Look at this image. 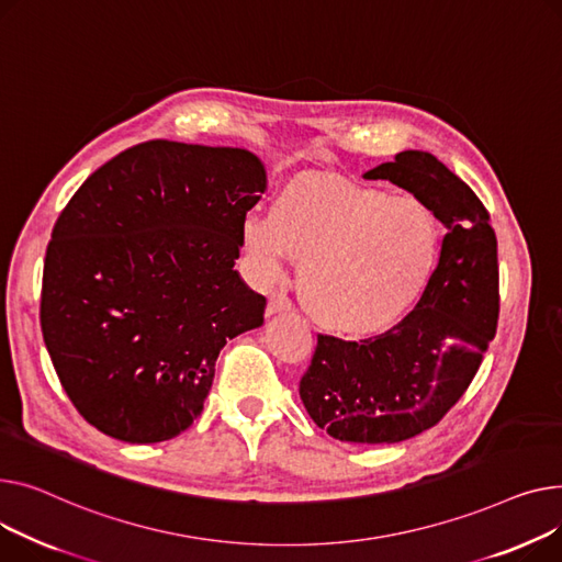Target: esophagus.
<instances>
[{"label": "esophagus", "instance_id": "1", "mask_svg": "<svg viewBox=\"0 0 562 562\" xmlns=\"http://www.w3.org/2000/svg\"><path fill=\"white\" fill-rule=\"evenodd\" d=\"M290 308H292V304H290L288 296H285L283 292H274V294L270 296L266 313H268V315H277V313H288Z\"/></svg>", "mask_w": 562, "mask_h": 562}]
</instances>
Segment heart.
<instances>
[{"instance_id":"obj_1","label":"heart","mask_w":562,"mask_h":562,"mask_svg":"<svg viewBox=\"0 0 562 562\" xmlns=\"http://www.w3.org/2000/svg\"><path fill=\"white\" fill-rule=\"evenodd\" d=\"M243 249L256 274L279 279L302 260L300 296L326 331L374 336L422 296L438 262L440 226L426 204L336 177L304 175L283 186L268 217H249Z\"/></svg>"}]
</instances>
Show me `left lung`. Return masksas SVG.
I'll return each mask as SVG.
<instances>
[{"label": "left lung", "instance_id": "obj_1", "mask_svg": "<svg viewBox=\"0 0 562 562\" xmlns=\"http://www.w3.org/2000/svg\"><path fill=\"white\" fill-rule=\"evenodd\" d=\"M408 190L447 226L417 306L360 342L317 336L300 397L342 442L392 445L436 426L463 397L497 334V236L474 190L434 154L408 149L366 172Z\"/></svg>", "mask_w": 562, "mask_h": 562}]
</instances>
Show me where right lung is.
<instances>
[{
	"label": "right lung",
	"mask_w": 562,
	"mask_h": 562,
	"mask_svg": "<svg viewBox=\"0 0 562 562\" xmlns=\"http://www.w3.org/2000/svg\"><path fill=\"white\" fill-rule=\"evenodd\" d=\"M266 186L247 149L147 140L63 209L41 326L63 390L97 431L149 445L200 417L220 349L266 313L234 270Z\"/></svg>",
	"instance_id": "obj_1"
}]
</instances>
